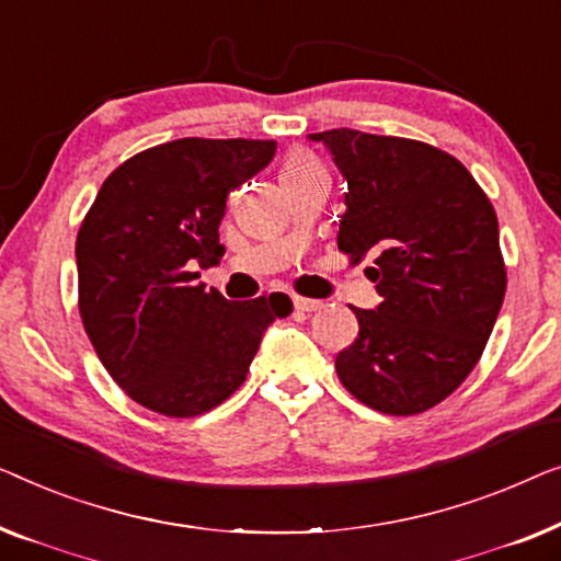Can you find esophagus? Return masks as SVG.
<instances>
[{
	"label": "esophagus",
	"mask_w": 561,
	"mask_h": 561,
	"mask_svg": "<svg viewBox=\"0 0 561 561\" xmlns=\"http://www.w3.org/2000/svg\"><path fill=\"white\" fill-rule=\"evenodd\" d=\"M291 305H295V310H299V312H318V310H322L320 299L295 297V299H291Z\"/></svg>",
	"instance_id": "1"
}]
</instances>
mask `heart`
I'll use <instances>...</instances> for the list:
<instances>
[{"label": "heart", "instance_id": "heart-1", "mask_svg": "<svg viewBox=\"0 0 561 561\" xmlns=\"http://www.w3.org/2000/svg\"><path fill=\"white\" fill-rule=\"evenodd\" d=\"M314 170H322V164L314 160L310 152H305V149H297V152H291L287 160H284L282 180L307 175V172H314Z\"/></svg>", "mask_w": 561, "mask_h": 561}]
</instances>
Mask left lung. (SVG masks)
<instances>
[{
    "instance_id": "left-lung-1",
    "label": "left lung",
    "mask_w": 561,
    "mask_h": 561,
    "mask_svg": "<svg viewBox=\"0 0 561 561\" xmlns=\"http://www.w3.org/2000/svg\"><path fill=\"white\" fill-rule=\"evenodd\" d=\"M348 180L337 249L360 262L381 305L358 310V337L337 353L341 383L376 412L422 414L460 386L485 351L506 264L499 218L460 160L404 137L310 134Z\"/></svg>"
}]
</instances>
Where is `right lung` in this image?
I'll return each instance as SVG.
<instances>
[{
    "instance_id": "add662e5",
    "label": "right lung",
    "mask_w": 561,
    "mask_h": 561,
    "mask_svg": "<svg viewBox=\"0 0 561 561\" xmlns=\"http://www.w3.org/2000/svg\"><path fill=\"white\" fill-rule=\"evenodd\" d=\"M274 152V139L164 141L122 162L85 213L76 239L85 335L149 412H210L247 381L266 325L291 312L279 291L228 302L193 272L220 262L228 193Z\"/></svg>"
}]
</instances>
